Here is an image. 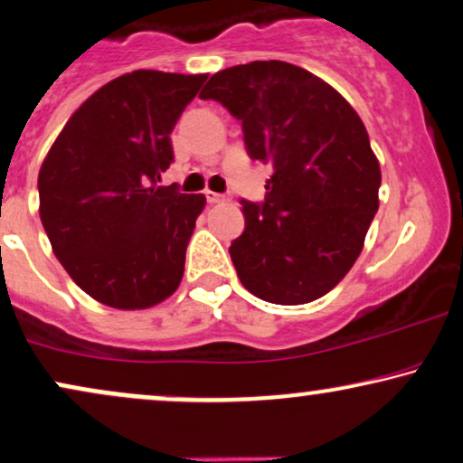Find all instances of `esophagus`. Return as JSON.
Here are the masks:
<instances>
[{"label":"esophagus","mask_w":463,"mask_h":463,"mask_svg":"<svg viewBox=\"0 0 463 463\" xmlns=\"http://www.w3.org/2000/svg\"><path fill=\"white\" fill-rule=\"evenodd\" d=\"M204 196H207V203L209 204H218V203H224L226 201L224 194H218V192H212V190L204 192Z\"/></svg>","instance_id":"obj_1"}]
</instances>
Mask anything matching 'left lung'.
Instances as JSON below:
<instances>
[{
	"instance_id": "obj_1",
	"label": "left lung",
	"mask_w": 463,
	"mask_h": 463,
	"mask_svg": "<svg viewBox=\"0 0 463 463\" xmlns=\"http://www.w3.org/2000/svg\"><path fill=\"white\" fill-rule=\"evenodd\" d=\"M201 98L224 104L251 160L273 166L265 203L243 201L245 231L228 250L239 279L278 306L320 299L378 212L380 164L361 117L320 76L278 60L220 70Z\"/></svg>"
}]
</instances>
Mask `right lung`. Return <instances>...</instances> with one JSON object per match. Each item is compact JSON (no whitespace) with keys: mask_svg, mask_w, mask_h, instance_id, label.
<instances>
[{"mask_svg":"<svg viewBox=\"0 0 463 463\" xmlns=\"http://www.w3.org/2000/svg\"><path fill=\"white\" fill-rule=\"evenodd\" d=\"M209 74L134 70L74 110L38 173L40 220L70 278L96 301L147 309L184 278L203 194L157 185L171 137Z\"/></svg>","mask_w":463,"mask_h":463,"instance_id":"right-lung-1","label":"right lung"}]
</instances>
